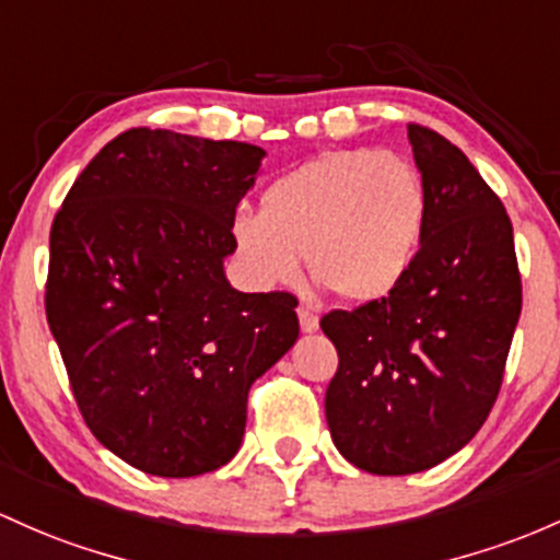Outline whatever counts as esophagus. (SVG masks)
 <instances>
[{"label": "esophagus", "instance_id": "1", "mask_svg": "<svg viewBox=\"0 0 560 560\" xmlns=\"http://www.w3.org/2000/svg\"><path fill=\"white\" fill-rule=\"evenodd\" d=\"M298 318H300V329H303L305 335H311V331L318 329V313H316V308H313V305H308V303L300 305Z\"/></svg>", "mask_w": 560, "mask_h": 560}]
</instances>
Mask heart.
<instances>
[{
    "mask_svg": "<svg viewBox=\"0 0 560 560\" xmlns=\"http://www.w3.org/2000/svg\"><path fill=\"white\" fill-rule=\"evenodd\" d=\"M428 229V188L407 156L337 149L281 175L262 212L231 218L236 260L257 287L311 273L348 303H377L404 284Z\"/></svg>",
    "mask_w": 560,
    "mask_h": 560,
    "instance_id": "heart-1",
    "label": "heart"
}]
</instances>
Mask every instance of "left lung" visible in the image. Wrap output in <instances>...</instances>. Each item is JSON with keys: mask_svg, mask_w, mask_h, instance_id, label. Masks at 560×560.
<instances>
[{"mask_svg": "<svg viewBox=\"0 0 560 560\" xmlns=\"http://www.w3.org/2000/svg\"><path fill=\"white\" fill-rule=\"evenodd\" d=\"M407 135L428 188L415 268L385 300L322 318L340 355L324 398L331 441L374 476L433 468L481 430L521 316L502 201L444 135Z\"/></svg>", "mask_w": 560, "mask_h": 560, "instance_id": "8db88e82", "label": "left lung"}]
</instances>
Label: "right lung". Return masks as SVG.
Segmentation results:
<instances>
[{
    "mask_svg": "<svg viewBox=\"0 0 560 560\" xmlns=\"http://www.w3.org/2000/svg\"><path fill=\"white\" fill-rule=\"evenodd\" d=\"M266 151L130 130L77 177L50 231L47 324L97 441L190 478L236 457L247 396L298 342V300L238 292L231 218Z\"/></svg>",
    "mask_w": 560,
    "mask_h": 560,
    "instance_id": "right-lung-1",
    "label": "right lung"
}]
</instances>
